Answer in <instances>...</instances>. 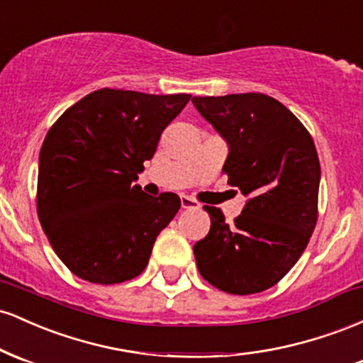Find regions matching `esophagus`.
Masks as SVG:
<instances>
[{"label": "esophagus", "instance_id": "esophagus-1", "mask_svg": "<svg viewBox=\"0 0 363 363\" xmlns=\"http://www.w3.org/2000/svg\"><path fill=\"white\" fill-rule=\"evenodd\" d=\"M181 206L186 208V210H191V208H194V210H198V208L201 206V205H199V203L196 201V199L191 198V196L182 194V196H181Z\"/></svg>", "mask_w": 363, "mask_h": 363}]
</instances>
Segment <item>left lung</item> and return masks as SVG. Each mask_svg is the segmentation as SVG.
<instances>
[{
  "mask_svg": "<svg viewBox=\"0 0 363 363\" xmlns=\"http://www.w3.org/2000/svg\"><path fill=\"white\" fill-rule=\"evenodd\" d=\"M194 107L227 141L223 172L247 196L234 223L218 208L193 251L216 289L251 295L272 289L294 268L318 222L319 157L303 124L264 94L193 97Z\"/></svg>",
  "mask_w": 363,
  "mask_h": 363,
  "instance_id": "8db88e82",
  "label": "left lung"
}]
</instances>
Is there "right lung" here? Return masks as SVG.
<instances>
[{"mask_svg":"<svg viewBox=\"0 0 363 363\" xmlns=\"http://www.w3.org/2000/svg\"><path fill=\"white\" fill-rule=\"evenodd\" d=\"M189 99L101 89L66 109L48 131L37 213L54 252L78 278L112 285L147 268L181 199L174 193L152 198L135 181Z\"/></svg>","mask_w":363,"mask_h":363,"instance_id":"obj_1","label":"right lung"}]
</instances>
